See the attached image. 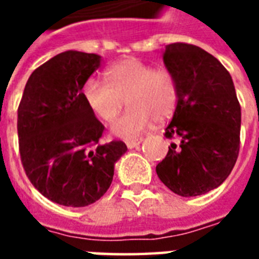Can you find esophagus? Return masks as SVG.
<instances>
[{"label":"esophagus","mask_w":259,"mask_h":259,"mask_svg":"<svg viewBox=\"0 0 259 259\" xmlns=\"http://www.w3.org/2000/svg\"><path fill=\"white\" fill-rule=\"evenodd\" d=\"M141 141H143L141 139H133V140H126L124 143H126L127 148H135V147L140 146Z\"/></svg>","instance_id":"obj_1"}]
</instances>
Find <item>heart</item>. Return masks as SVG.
Listing matches in <instances>:
<instances>
[{
	"label": "heart",
	"instance_id": "1",
	"mask_svg": "<svg viewBox=\"0 0 259 259\" xmlns=\"http://www.w3.org/2000/svg\"><path fill=\"white\" fill-rule=\"evenodd\" d=\"M108 83L91 77L81 89L85 105L97 118L112 123L124 107L130 109L113 126L119 137L143 133L154 122L172 116L178 105L179 90L174 73L168 69H154L137 58H126L105 70Z\"/></svg>",
	"mask_w": 259,
	"mask_h": 259
}]
</instances>
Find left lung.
I'll return each mask as SVG.
<instances>
[{
    "label": "left lung",
    "mask_w": 259,
    "mask_h": 259,
    "mask_svg": "<svg viewBox=\"0 0 259 259\" xmlns=\"http://www.w3.org/2000/svg\"><path fill=\"white\" fill-rule=\"evenodd\" d=\"M179 98L165 137L176 139L157 175L175 194L195 197L217 189L237 161L241 109L228 70L202 48L185 42L165 47Z\"/></svg>",
    "instance_id": "obj_1"
}]
</instances>
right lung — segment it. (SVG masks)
I'll return each mask as SVG.
<instances>
[{
  "instance_id": "1",
  "label": "right lung",
  "mask_w": 259,
  "mask_h": 259,
  "mask_svg": "<svg viewBox=\"0 0 259 259\" xmlns=\"http://www.w3.org/2000/svg\"><path fill=\"white\" fill-rule=\"evenodd\" d=\"M101 65L97 54L69 50L30 74L18 108L22 165L31 185L65 206L90 205L107 193L122 141L100 144L104 126L85 105L83 84Z\"/></svg>"
}]
</instances>
